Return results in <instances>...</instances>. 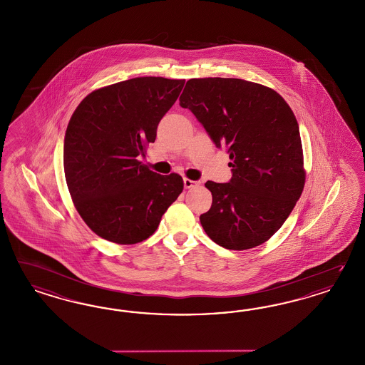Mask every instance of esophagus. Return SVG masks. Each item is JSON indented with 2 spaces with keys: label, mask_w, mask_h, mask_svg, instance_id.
Masks as SVG:
<instances>
[{
  "label": "esophagus",
  "mask_w": 365,
  "mask_h": 365,
  "mask_svg": "<svg viewBox=\"0 0 365 365\" xmlns=\"http://www.w3.org/2000/svg\"><path fill=\"white\" fill-rule=\"evenodd\" d=\"M199 184H200L199 181H193V180H189V178H184V187L187 189L197 187Z\"/></svg>",
  "instance_id": "esophagus-1"
}]
</instances>
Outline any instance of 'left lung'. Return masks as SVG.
Wrapping results in <instances>:
<instances>
[{"mask_svg": "<svg viewBox=\"0 0 365 365\" xmlns=\"http://www.w3.org/2000/svg\"><path fill=\"white\" fill-rule=\"evenodd\" d=\"M232 163L228 182L207 181L210 211L200 223L227 250L269 240L293 211L305 185L299 128L281 95L232 78L190 79L180 96Z\"/></svg>", "mask_w": 365, "mask_h": 365, "instance_id": "obj_1", "label": "left lung"}]
</instances>
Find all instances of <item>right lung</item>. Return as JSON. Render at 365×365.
Instances as JSON below:
<instances>
[{
	"label": "right lung",
	"instance_id": "obj_1",
	"mask_svg": "<svg viewBox=\"0 0 365 365\" xmlns=\"http://www.w3.org/2000/svg\"><path fill=\"white\" fill-rule=\"evenodd\" d=\"M185 81L143 76L87 95L64 137V173L71 197L95 234L118 245L153 235L184 182L140 163L157 126Z\"/></svg>",
	"mask_w": 365,
	"mask_h": 365
}]
</instances>
